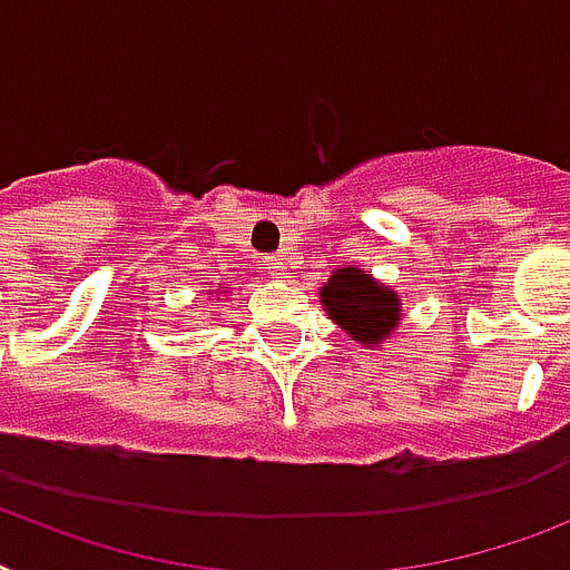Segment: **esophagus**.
Segmentation results:
<instances>
[{"label":"esophagus","instance_id":"34e87169","mask_svg":"<svg viewBox=\"0 0 570 570\" xmlns=\"http://www.w3.org/2000/svg\"><path fill=\"white\" fill-rule=\"evenodd\" d=\"M265 262H267V267H271V274H274V276H285V262H282L279 256H267Z\"/></svg>","mask_w":570,"mask_h":570}]
</instances>
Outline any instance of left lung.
Segmentation results:
<instances>
[{
	"instance_id": "1",
	"label": "left lung",
	"mask_w": 570,
	"mask_h": 570,
	"mask_svg": "<svg viewBox=\"0 0 570 570\" xmlns=\"http://www.w3.org/2000/svg\"><path fill=\"white\" fill-rule=\"evenodd\" d=\"M328 317L341 323L355 341L379 343L396 326L399 299L390 285H375L358 267L335 271L328 285L320 291Z\"/></svg>"
}]
</instances>
